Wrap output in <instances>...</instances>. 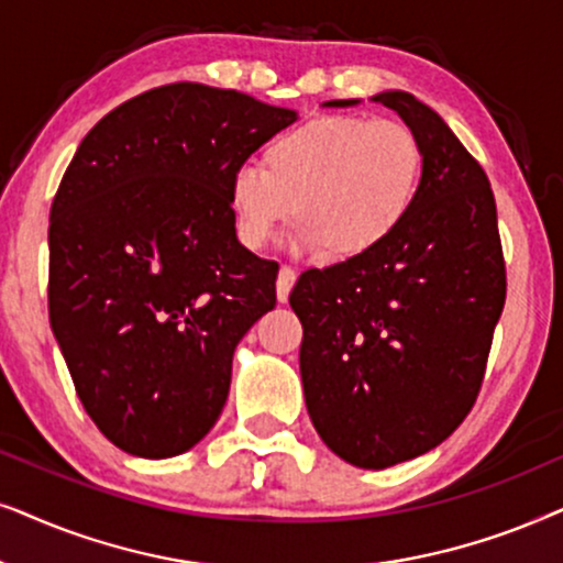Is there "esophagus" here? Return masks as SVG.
<instances>
[{
    "label": "esophagus",
    "mask_w": 563,
    "mask_h": 563,
    "mask_svg": "<svg viewBox=\"0 0 563 563\" xmlns=\"http://www.w3.org/2000/svg\"><path fill=\"white\" fill-rule=\"evenodd\" d=\"M294 286H296V269L288 267V265H283L280 273H277V301L286 303L288 296H290V290H294Z\"/></svg>",
    "instance_id": "esophagus-1"
}]
</instances>
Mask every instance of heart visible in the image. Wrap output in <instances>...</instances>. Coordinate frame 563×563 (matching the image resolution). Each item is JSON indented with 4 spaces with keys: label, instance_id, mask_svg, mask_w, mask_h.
Here are the masks:
<instances>
[{
    "label": "heart",
    "instance_id": "b5f03b06",
    "mask_svg": "<svg viewBox=\"0 0 563 563\" xmlns=\"http://www.w3.org/2000/svg\"><path fill=\"white\" fill-rule=\"evenodd\" d=\"M422 144L391 118L327 115L283 131L265 167L239 164L229 179L236 234L262 250L296 213V244L332 260L376 250L415 203Z\"/></svg>",
    "mask_w": 563,
    "mask_h": 563
}]
</instances>
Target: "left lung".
I'll return each instance as SVG.
<instances>
[{
  "instance_id": "left-lung-1",
  "label": "left lung",
  "mask_w": 563,
  "mask_h": 563,
  "mask_svg": "<svg viewBox=\"0 0 563 563\" xmlns=\"http://www.w3.org/2000/svg\"><path fill=\"white\" fill-rule=\"evenodd\" d=\"M373 102L422 144L415 203L376 250L306 269L288 298L303 327L306 409L329 451L357 468L396 466L451 438L482 388L507 296L482 164L415 95Z\"/></svg>"
}]
</instances>
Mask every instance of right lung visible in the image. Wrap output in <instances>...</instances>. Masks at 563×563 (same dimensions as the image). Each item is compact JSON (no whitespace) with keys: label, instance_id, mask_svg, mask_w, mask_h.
<instances>
[{"label":"right lung","instance_id":"right-lung-1","mask_svg":"<svg viewBox=\"0 0 563 563\" xmlns=\"http://www.w3.org/2000/svg\"><path fill=\"white\" fill-rule=\"evenodd\" d=\"M294 120L177 81L118 104L66 167L48 227L51 329L120 451L172 459L219 419L236 344L277 301V262L236 239L229 179Z\"/></svg>","mask_w":563,"mask_h":563}]
</instances>
